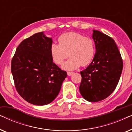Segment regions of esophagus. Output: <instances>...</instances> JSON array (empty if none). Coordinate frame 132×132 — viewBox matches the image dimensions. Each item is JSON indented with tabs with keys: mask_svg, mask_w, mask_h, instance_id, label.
Segmentation results:
<instances>
[{
	"mask_svg": "<svg viewBox=\"0 0 132 132\" xmlns=\"http://www.w3.org/2000/svg\"><path fill=\"white\" fill-rule=\"evenodd\" d=\"M73 73H74L73 72H70V71H68V72H67V75H68V76H70L73 75Z\"/></svg>",
	"mask_w": 132,
	"mask_h": 132,
	"instance_id": "esophagus-1",
	"label": "esophagus"
}]
</instances>
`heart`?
<instances>
[{"label":"heart","instance_id":"heart-1","mask_svg":"<svg viewBox=\"0 0 132 132\" xmlns=\"http://www.w3.org/2000/svg\"><path fill=\"white\" fill-rule=\"evenodd\" d=\"M59 44H52L50 53L54 62L62 64L68 56L70 59L65 62L62 68L67 70H73L86 66L93 61L95 53L94 41L91 38L84 37L75 32L63 34L59 37Z\"/></svg>","mask_w":132,"mask_h":132}]
</instances>
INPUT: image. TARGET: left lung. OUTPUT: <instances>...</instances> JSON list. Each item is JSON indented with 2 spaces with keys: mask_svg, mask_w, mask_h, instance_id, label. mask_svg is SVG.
Here are the masks:
<instances>
[{
  "mask_svg": "<svg viewBox=\"0 0 132 132\" xmlns=\"http://www.w3.org/2000/svg\"><path fill=\"white\" fill-rule=\"evenodd\" d=\"M93 31L96 50L91 64L80 71L79 91L86 100L97 102L109 97L116 88L123 63L115 41L98 30Z\"/></svg>",
  "mask_w": 132,
  "mask_h": 132,
  "instance_id": "obj_1",
  "label": "left lung"
}]
</instances>
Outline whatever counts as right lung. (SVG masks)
Instances as JSON below:
<instances>
[{
    "label": "right lung",
    "mask_w": 132,
    "mask_h": 132,
    "mask_svg": "<svg viewBox=\"0 0 132 132\" xmlns=\"http://www.w3.org/2000/svg\"><path fill=\"white\" fill-rule=\"evenodd\" d=\"M52 38L43 32L23 40L11 61V72L20 95L32 104L50 103L60 91L67 72L53 62Z\"/></svg>",
    "instance_id": "right-lung-1"
}]
</instances>
